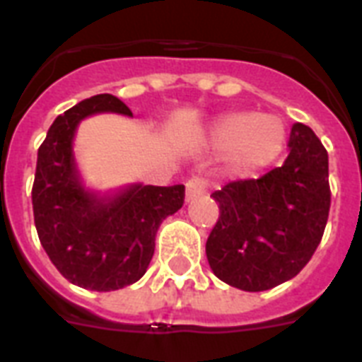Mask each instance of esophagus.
Listing matches in <instances>:
<instances>
[{
    "label": "esophagus",
    "instance_id": "34e87169",
    "mask_svg": "<svg viewBox=\"0 0 362 362\" xmlns=\"http://www.w3.org/2000/svg\"><path fill=\"white\" fill-rule=\"evenodd\" d=\"M204 189H206V182L203 178H192V180L186 184V201H193L197 199L199 195H203Z\"/></svg>",
    "mask_w": 362,
    "mask_h": 362
}]
</instances>
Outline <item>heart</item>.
<instances>
[{"instance_id": "1", "label": "heart", "mask_w": 362, "mask_h": 362, "mask_svg": "<svg viewBox=\"0 0 362 362\" xmlns=\"http://www.w3.org/2000/svg\"><path fill=\"white\" fill-rule=\"evenodd\" d=\"M204 141L216 152H227L233 173L252 176L269 169L287 144V125L276 115L229 110L210 124Z\"/></svg>"}]
</instances>
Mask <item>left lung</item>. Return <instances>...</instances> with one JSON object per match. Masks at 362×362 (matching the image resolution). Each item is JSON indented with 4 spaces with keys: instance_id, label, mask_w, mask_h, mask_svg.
<instances>
[{
    "instance_id": "1",
    "label": "left lung",
    "mask_w": 362,
    "mask_h": 362,
    "mask_svg": "<svg viewBox=\"0 0 362 362\" xmlns=\"http://www.w3.org/2000/svg\"><path fill=\"white\" fill-rule=\"evenodd\" d=\"M210 197L220 206L206 240L212 272L242 291L272 289L295 278L320 246L331 209L327 150L308 125L293 124L281 167Z\"/></svg>"
}]
</instances>
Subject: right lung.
<instances>
[{
  "label": "right lung",
  "instance_id": "add662e5",
  "mask_svg": "<svg viewBox=\"0 0 362 362\" xmlns=\"http://www.w3.org/2000/svg\"><path fill=\"white\" fill-rule=\"evenodd\" d=\"M133 116L120 99L99 93L59 115L37 152L31 203L41 246L71 284L90 291H116L135 284L152 261L161 221L184 204V186L116 189L84 184L75 156L82 120L95 115Z\"/></svg>",
  "mask_w": 362,
  "mask_h": 362
}]
</instances>
